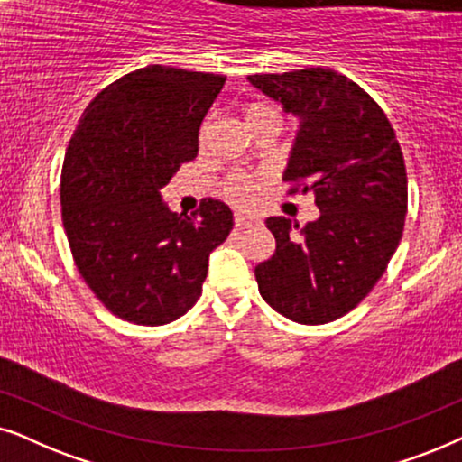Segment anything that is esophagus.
Returning a JSON list of instances; mask_svg holds the SVG:
<instances>
[{
  "label": "esophagus",
  "instance_id": "esophagus-1",
  "mask_svg": "<svg viewBox=\"0 0 462 462\" xmlns=\"http://www.w3.org/2000/svg\"><path fill=\"white\" fill-rule=\"evenodd\" d=\"M255 217H249V215H243V213H236L235 215V226L236 227H249V226H254L255 224Z\"/></svg>",
  "mask_w": 462,
  "mask_h": 462
}]
</instances>
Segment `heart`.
I'll list each match as a JSON object with an SVG mask.
<instances>
[{
	"label": "heart",
	"instance_id": "heart-1",
	"mask_svg": "<svg viewBox=\"0 0 462 462\" xmlns=\"http://www.w3.org/2000/svg\"><path fill=\"white\" fill-rule=\"evenodd\" d=\"M245 120H247V126H255V125H263V122H279L281 125V116L274 107L270 106H262V103H255V106L247 107L245 112ZM208 133V122H205L200 128V139H205ZM262 188V180L260 177H251V175H232L230 180L224 183V194L230 199L232 202L241 207H249L257 200V194H260Z\"/></svg>",
	"mask_w": 462,
	"mask_h": 462
}]
</instances>
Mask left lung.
<instances>
[{
	"instance_id": "1",
	"label": "left lung",
	"mask_w": 462,
	"mask_h": 462,
	"mask_svg": "<svg viewBox=\"0 0 462 462\" xmlns=\"http://www.w3.org/2000/svg\"><path fill=\"white\" fill-rule=\"evenodd\" d=\"M249 82L300 118L282 181L293 183L289 194L315 192L321 211L302 230L287 217L266 219L276 251L255 266L257 287L295 323L336 321L372 291L402 241V147L378 103L334 69L255 73Z\"/></svg>"
}]
</instances>
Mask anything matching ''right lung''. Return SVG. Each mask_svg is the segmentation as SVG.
I'll use <instances>...</instances> for the list:
<instances>
[{"instance_id":"obj_1","label":"right lung","mask_w":462,"mask_h":462,"mask_svg":"<svg viewBox=\"0 0 462 462\" xmlns=\"http://www.w3.org/2000/svg\"><path fill=\"white\" fill-rule=\"evenodd\" d=\"M226 78L147 65L92 98L67 147L60 213L73 262L103 306L137 325L192 309L232 211L205 199L192 217L160 189L199 153V128Z\"/></svg>"}]
</instances>
